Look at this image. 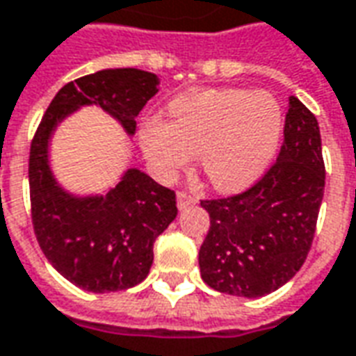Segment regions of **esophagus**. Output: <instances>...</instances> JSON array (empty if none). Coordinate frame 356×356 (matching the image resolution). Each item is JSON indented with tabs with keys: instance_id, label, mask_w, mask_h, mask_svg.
<instances>
[{
	"instance_id": "1",
	"label": "esophagus",
	"mask_w": 356,
	"mask_h": 356,
	"mask_svg": "<svg viewBox=\"0 0 356 356\" xmlns=\"http://www.w3.org/2000/svg\"><path fill=\"white\" fill-rule=\"evenodd\" d=\"M194 204H196V198H194V196H191L188 193H183V191H181V193H177L179 209H185V208H188V206H194Z\"/></svg>"
}]
</instances>
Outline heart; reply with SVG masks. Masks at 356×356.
Here are the masks:
<instances>
[{
  "label": "heart",
  "mask_w": 356,
  "mask_h": 356,
  "mask_svg": "<svg viewBox=\"0 0 356 356\" xmlns=\"http://www.w3.org/2000/svg\"><path fill=\"white\" fill-rule=\"evenodd\" d=\"M170 122L150 116L140 127V148L163 177L200 154L206 183L219 193H240L261 177L282 137V108L267 91L194 89L168 106Z\"/></svg>",
  "instance_id": "heart-1"
}]
</instances>
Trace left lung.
Instances as JSON below:
<instances>
[{
	"label": "left lung",
	"mask_w": 356,
	"mask_h": 356,
	"mask_svg": "<svg viewBox=\"0 0 356 356\" xmlns=\"http://www.w3.org/2000/svg\"><path fill=\"white\" fill-rule=\"evenodd\" d=\"M324 179L318 122L290 97L270 170L244 193L200 202L209 213L198 254L202 280L238 298H261L291 280L313 244Z\"/></svg>",
	"instance_id": "obj_1"
}]
</instances>
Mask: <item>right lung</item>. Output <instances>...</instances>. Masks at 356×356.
Returning <instances> with one entry per match:
<instances>
[{
    "mask_svg": "<svg viewBox=\"0 0 356 356\" xmlns=\"http://www.w3.org/2000/svg\"><path fill=\"white\" fill-rule=\"evenodd\" d=\"M158 76L114 68L66 83L45 110L30 147L28 179L35 238L66 280L95 293L133 288L147 278L156 238L177 217L175 193L137 168L106 194L76 196L49 168V139L80 106L97 104L135 133L143 106L158 93Z\"/></svg>",
    "mask_w": 356,
    "mask_h": 356,
    "instance_id": "obj_1",
    "label": "right lung"
}]
</instances>
